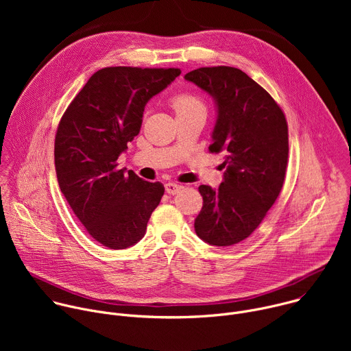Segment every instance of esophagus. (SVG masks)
Wrapping results in <instances>:
<instances>
[{
  "instance_id": "34e87169",
  "label": "esophagus",
  "mask_w": 351,
  "mask_h": 351,
  "mask_svg": "<svg viewBox=\"0 0 351 351\" xmlns=\"http://www.w3.org/2000/svg\"><path fill=\"white\" fill-rule=\"evenodd\" d=\"M182 189H183V186L179 184V183H175V182H168V183L165 184V190H167V193H169V194H176V193H179Z\"/></svg>"
}]
</instances>
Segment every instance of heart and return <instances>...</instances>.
I'll return each mask as SVG.
<instances>
[{
  "label": "heart",
  "instance_id": "obj_1",
  "mask_svg": "<svg viewBox=\"0 0 351 351\" xmlns=\"http://www.w3.org/2000/svg\"><path fill=\"white\" fill-rule=\"evenodd\" d=\"M172 107L176 114H180V112H186L195 108H203V104L197 97L191 94H179L173 97Z\"/></svg>",
  "mask_w": 351,
  "mask_h": 351
}]
</instances>
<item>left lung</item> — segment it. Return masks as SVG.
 I'll use <instances>...</instances> for the list:
<instances>
[{
    "instance_id": "left-lung-1",
    "label": "left lung",
    "mask_w": 351,
    "mask_h": 351,
    "mask_svg": "<svg viewBox=\"0 0 351 351\" xmlns=\"http://www.w3.org/2000/svg\"><path fill=\"white\" fill-rule=\"evenodd\" d=\"M184 79L213 97L217 121L208 148L225 154L219 187H198L204 204L194 229L211 245H232L257 229L282 190L289 156L286 118L275 99L237 68H199Z\"/></svg>"
}]
</instances>
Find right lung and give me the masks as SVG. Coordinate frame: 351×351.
<instances>
[{
    "label": "right lung",
    "instance_id": "add662e5",
    "mask_svg": "<svg viewBox=\"0 0 351 351\" xmlns=\"http://www.w3.org/2000/svg\"><path fill=\"white\" fill-rule=\"evenodd\" d=\"M180 69L111 66L95 72L65 111L56 136L60 189L86 230L122 250L140 241L164 184L119 169L117 160L138 134L145 104Z\"/></svg>",
    "mask_w": 351,
    "mask_h": 351
}]
</instances>
